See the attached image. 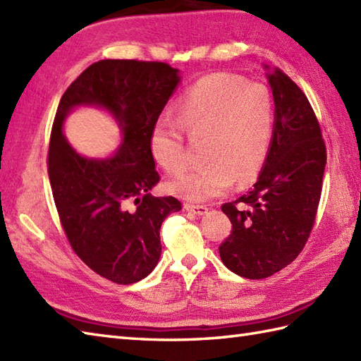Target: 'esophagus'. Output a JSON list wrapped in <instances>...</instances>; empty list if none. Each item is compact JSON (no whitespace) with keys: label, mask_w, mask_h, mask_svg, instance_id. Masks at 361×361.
<instances>
[{"label":"esophagus","mask_w":361,"mask_h":361,"mask_svg":"<svg viewBox=\"0 0 361 361\" xmlns=\"http://www.w3.org/2000/svg\"><path fill=\"white\" fill-rule=\"evenodd\" d=\"M185 208H186V211L195 214V216H203V214L208 212V208H206V206H203V204H190V203H186Z\"/></svg>","instance_id":"1"}]
</instances>
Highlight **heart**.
Wrapping results in <instances>:
<instances>
[{
  "mask_svg": "<svg viewBox=\"0 0 361 361\" xmlns=\"http://www.w3.org/2000/svg\"><path fill=\"white\" fill-rule=\"evenodd\" d=\"M176 121L159 119L150 132V152L169 175L188 166L185 132L203 141L204 164L172 183L183 198L204 202L234 185L245 186L262 169L273 132V101L262 83L216 73L197 80L176 104Z\"/></svg>",
  "mask_w": 361,
  "mask_h": 361,
  "instance_id": "1",
  "label": "heart"
}]
</instances>
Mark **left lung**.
<instances>
[{"label":"left lung","instance_id":"obj_1","mask_svg":"<svg viewBox=\"0 0 361 361\" xmlns=\"http://www.w3.org/2000/svg\"><path fill=\"white\" fill-rule=\"evenodd\" d=\"M264 70L274 99L270 149L250 192L221 204L233 225L219 247L221 262L248 279L278 273L302 251L315 224L327 155L302 90L279 68Z\"/></svg>","mask_w":361,"mask_h":361}]
</instances>
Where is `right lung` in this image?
Segmentation results:
<instances>
[{"label":"right lung","mask_w":361,"mask_h":361,"mask_svg":"<svg viewBox=\"0 0 361 361\" xmlns=\"http://www.w3.org/2000/svg\"><path fill=\"white\" fill-rule=\"evenodd\" d=\"M178 83V70L163 62L99 60L68 87L54 118L48 173L60 224L75 255L122 286L152 273L161 224L181 209L175 197L150 194L159 181L150 132ZM80 104L101 106L118 122L123 144L113 157L85 159L64 140L63 121Z\"/></svg>","instance_id":"obj_1"}]
</instances>
